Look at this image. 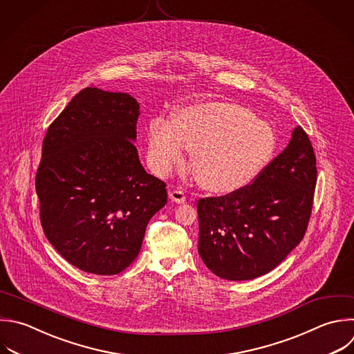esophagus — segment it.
I'll list each match as a JSON object with an SVG mask.
<instances>
[{"label":"esophagus","instance_id":"esophagus-1","mask_svg":"<svg viewBox=\"0 0 354 354\" xmlns=\"http://www.w3.org/2000/svg\"><path fill=\"white\" fill-rule=\"evenodd\" d=\"M169 196H170V199H171L173 202H176V203H184V202L187 201V196H185L184 191L180 189V188L171 189L170 194H169Z\"/></svg>","mask_w":354,"mask_h":354}]
</instances>
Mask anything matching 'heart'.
<instances>
[{
  "label": "heart",
  "instance_id": "1",
  "mask_svg": "<svg viewBox=\"0 0 354 354\" xmlns=\"http://www.w3.org/2000/svg\"><path fill=\"white\" fill-rule=\"evenodd\" d=\"M188 148L196 180L210 191L225 192L261 173L275 151V133L252 111L228 102L189 106L176 123L152 119L148 153L158 173L170 171Z\"/></svg>",
  "mask_w": 354,
  "mask_h": 354
}]
</instances>
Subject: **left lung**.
<instances>
[{
    "label": "left lung",
    "instance_id": "obj_1",
    "mask_svg": "<svg viewBox=\"0 0 354 354\" xmlns=\"http://www.w3.org/2000/svg\"><path fill=\"white\" fill-rule=\"evenodd\" d=\"M315 183V155L297 126L288 147L250 184L198 201V252L206 267L230 281L275 268L306 234Z\"/></svg>",
    "mask_w": 354,
    "mask_h": 354
}]
</instances>
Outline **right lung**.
<instances>
[{"label":"right lung","instance_id":"add662e5","mask_svg":"<svg viewBox=\"0 0 354 354\" xmlns=\"http://www.w3.org/2000/svg\"><path fill=\"white\" fill-rule=\"evenodd\" d=\"M140 104L87 87L51 123L36 174L40 221L58 253L82 271L113 275L138 256L145 228L167 203L137 148Z\"/></svg>","mask_w":354,"mask_h":354}]
</instances>
